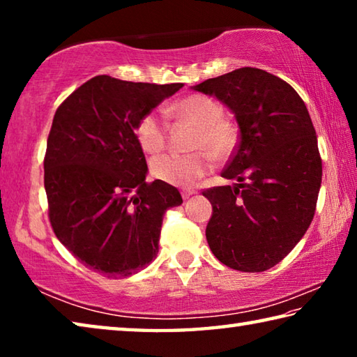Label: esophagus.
I'll list each match as a JSON object with an SVG mask.
<instances>
[{"instance_id": "esophagus-1", "label": "esophagus", "mask_w": 357, "mask_h": 357, "mask_svg": "<svg viewBox=\"0 0 357 357\" xmlns=\"http://www.w3.org/2000/svg\"><path fill=\"white\" fill-rule=\"evenodd\" d=\"M195 193H197L195 189H184L183 190V198H184V200H187V198H190L192 195H195Z\"/></svg>"}]
</instances>
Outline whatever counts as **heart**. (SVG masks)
I'll use <instances>...</instances> for the list:
<instances>
[{"instance_id": "obj_1", "label": "heart", "mask_w": 357, "mask_h": 357, "mask_svg": "<svg viewBox=\"0 0 357 357\" xmlns=\"http://www.w3.org/2000/svg\"><path fill=\"white\" fill-rule=\"evenodd\" d=\"M170 114L189 119L198 126L193 138L195 153H168L151 162V172L157 179L174 187H192L213 167L215 159H227L233 153L238 142V130L231 121L223 116L219 102L202 94H192L178 100L170 108ZM135 137L146 153H159L167 142V124L157 112H148L138 119Z\"/></svg>"}]
</instances>
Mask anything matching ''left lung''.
Instances as JSON below:
<instances>
[{
  "instance_id": "obj_1",
  "label": "left lung",
  "mask_w": 357,
  "mask_h": 357,
  "mask_svg": "<svg viewBox=\"0 0 357 357\" xmlns=\"http://www.w3.org/2000/svg\"><path fill=\"white\" fill-rule=\"evenodd\" d=\"M192 89L219 99L239 126L222 172L238 183L203 192L213 204L209 249L228 268L263 273L294 249L315 215L323 167L310 114L287 82L257 68Z\"/></svg>"
}]
</instances>
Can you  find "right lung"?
<instances>
[{
    "label": "right lung",
    "mask_w": 357,
    "mask_h": 357,
    "mask_svg": "<svg viewBox=\"0 0 357 357\" xmlns=\"http://www.w3.org/2000/svg\"><path fill=\"white\" fill-rule=\"evenodd\" d=\"M183 86L98 75L53 118L44 159L52 228L78 261L110 279L153 261L165 211L183 203L176 187L146 183L135 137L138 119Z\"/></svg>",
    "instance_id": "add662e5"
}]
</instances>
